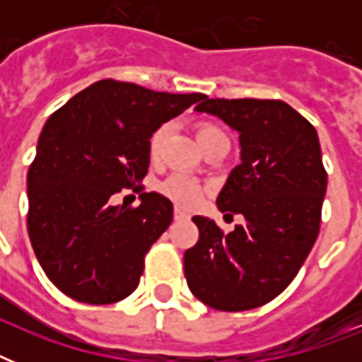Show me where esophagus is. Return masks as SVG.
<instances>
[{
  "instance_id": "obj_1",
  "label": "esophagus",
  "mask_w": 362,
  "mask_h": 362,
  "mask_svg": "<svg viewBox=\"0 0 362 362\" xmlns=\"http://www.w3.org/2000/svg\"><path fill=\"white\" fill-rule=\"evenodd\" d=\"M175 220H178V221H180V220H187V214H186V212H184V210L176 206V209H175Z\"/></svg>"
}]
</instances>
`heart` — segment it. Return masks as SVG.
I'll return each instance as SVG.
<instances>
[{"label": "heart", "mask_w": 362, "mask_h": 362, "mask_svg": "<svg viewBox=\"0 0 362 362\" xmlns=\"http://www.w3.org/2000/svg\"><path fill=\"white\" fill-rule=\"evenodd\" d=\"M167 133H169V125H159L153 129V133L148 139V156L152 161H158L161 158V152H163L165 139H167ZM223 131L218 129L216 125L212 124H197L195 127V135H197L199 144L203 146L204 142L210 141L212 136L221 135ZM159 192L163 193L165 197H169L173 203H176L178 206H193L197 204V201L203 195V186L199 184L195 178L187 175H173L169 176L167 180L161 182L159 186Z\"/></svg>", "instance_id": "heart-1"}]
</instances>
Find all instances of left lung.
Instances as JSON below:
<instances>
[{
    "label": "left lung",
    "instance_id": "8db88e82",
    "mask_svg": "<svg viewBox=\"0 0 362 362\" xmlns=\"http://www.w3.org/2000/svg\"><path fill=\"white\" fill-rule=\"evenodd\" d=\"M195 110L238 133L240 165L216 204L246 221L223 235L214 220L193 218L199 240L184 253L187 286L210 308H257L291 284L320 233L327 192L320 139L306 118L274 99L203 95Z\"/></svg>",
    "mask_w": 362,
    "mask_h": 362
}]
</instances>
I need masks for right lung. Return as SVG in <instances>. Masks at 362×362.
Listing matches in <instances>:
<instances>
[{
    "label": "right lung",
    "mask_w": 362,
    "mask_h": 362,
    "mask_svg": "<svg viewBox=\"0 0 362 362\" xmlns=\"http://www.w3.org/2000/svg\"><path fill=\"white\" fill-rule=\"evenodd\" d=\"M201 99L105 78L48 118L28 170V233L45 274L67 297L112 304L135 291L173 203L150 192L129 209L112 195L146 176L153 129Z\"/></svg>",
    "instance_id": "add662e5"
}]
</instances>
